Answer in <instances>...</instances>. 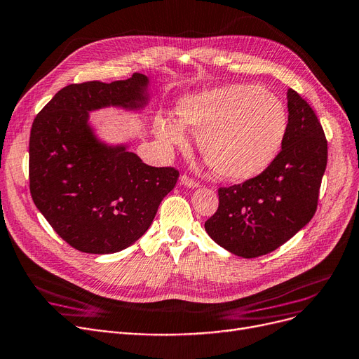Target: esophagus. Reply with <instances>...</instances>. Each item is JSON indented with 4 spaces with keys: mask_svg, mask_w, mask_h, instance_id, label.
Wrapping results in <instances>:
<instances>
[{
    "mask_svg": "<svg viewBox=\"0 0 359 359\" xmlns=\"http://www.w3.org/2000/svg\"><path fill=\"white\" fill-rule=\"evenodd\" d=\"M180 181H181L182 185H185V187H190V189H197V187H198V182L194 181V180H191V178H189L187 175H182V177L180 178Z\"/></svg>",
    "mask_w": 359,
    "mask_h": 359,
    "instance_id": "esophagus-1",
    "label": "esophagus"
}]
</instances>
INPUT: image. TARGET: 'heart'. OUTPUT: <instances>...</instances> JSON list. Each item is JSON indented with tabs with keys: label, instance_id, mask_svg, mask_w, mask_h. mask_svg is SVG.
<instances>
[{
	"label": "heart",
	"instance_id": "heart-1",
	"mask_svg": "<svg viewBox=\"0 0 359 359\" xmlns=\"http://www.w3.org/2000/svg\"><path fill=\"white\" fill-rule=\"evenodd\" d=\"M178 118L159 116L156 135L181 146L185 126L198 130L200 154L229 181L259 177L278 156L287 134V110L281 100L257 85L233 83L181 98Z\"/></svg>",
	"mask_w": 359,
	"mask_h": 359
}]
</instances>
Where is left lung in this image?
I'll use <instances>...</instances> for the list:
<instances>
[{
	"label": "left lung",
	"mask_w": 359,
	"mask_h": 359,
	"mask_svg": "<svg viewBox=\"0 0 359 359\" xmlns=\"http://www.w3.org/2000/svg\"><path fill=\"white\" fill-rule=\"evenodd\" d=\"M287 107V134L276 161L259 177L219 189L218 210L205 222L209 237L236 256L276 250L317 210L327 140L311 106L292 88Z\"/></svg>",
	"instance_id": "8db88e82"
}]
</instances>
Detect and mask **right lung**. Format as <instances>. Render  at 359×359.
Returning <instances> with one entry per match:
<instances>
[{"mask_svg": "<svg viewBox=\"0 0 359 359\" xmlns=\"http://www.w3.org/2000/svg\"><path fill=\"white\" fill-rule=\"evenodd\" d=\"M150 98V81L141 74L111 83H74L57 93L32 123L34 203L79 252L109 255L134 245L175 187L178 170L146 165L128 142H107L90 118L110 107L142 113Z\"/></svg>", "mask_w": 359, "mask_h": 359, "instance_id": "obj_1", "label": "right lung"}]
</instances>
